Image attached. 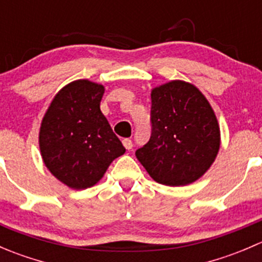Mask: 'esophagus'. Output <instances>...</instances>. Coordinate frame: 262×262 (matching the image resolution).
<instances>
[{"label": "esophagus", "instance_id": "34e87169", "mask_svg": "<svg viewBox=\"0 0 262 262\" xmlns=\"http://www.w3.org/2000/svg\"><path fill=\"white\" fill-rule=\"evenodd\" d=\"M123 146L125 147L126 149H132V148H133V142H132V139L125 138L123 139Z\"/></svg>", "mask_w": 262, "mask_h": 262}]
</instances>
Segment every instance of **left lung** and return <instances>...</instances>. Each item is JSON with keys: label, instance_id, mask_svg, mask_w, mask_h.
<instances>
[{"label": "left lung", "instance_id": "left-lung-1", "mask_svg": "<svg viewBox=\"0 0 262 262\" xmlns=\"http://www.w3.org/2000/svg\"><path fill=\"white\" fill-rule=\"evenodd\" d=\"M152 133L136 156L150 178L184 186L202 178L221 146V132L204 95L185 81H171L150 92Z\"/></svg>", "mask_w": 262, "mask_h": 262}]
</instances>
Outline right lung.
<instances>
[{
  "instance_id": "obj_1",
  "label": "right lung",
  "mask_w": 262,
  "mask_h": 262,
  "mask_svg": "<svg viewBox=\"0 0 262 262\" xmlns=\"http://www.w3.org/2000/svg\"><path fill=\"white\" fill-rule=\"evenodd\" d=\"M104 86L77 80L63 87L41 120L39 147L47 168L71 189L94 186L125 148L100 110Z\"/></svg>"
}]
</instances>
